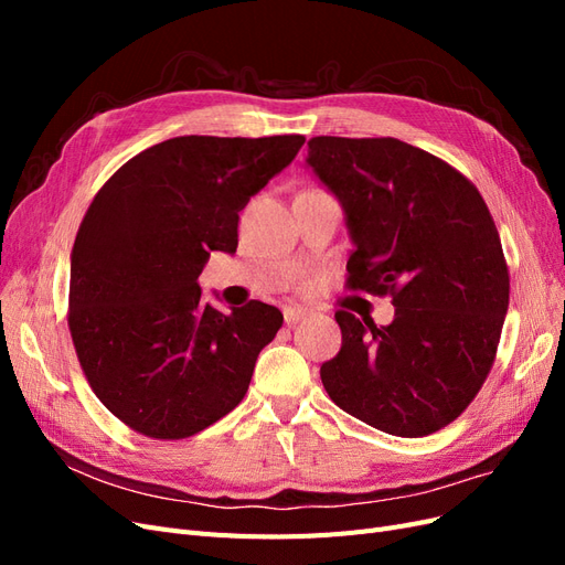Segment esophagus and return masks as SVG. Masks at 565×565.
I'll use <instances>...</instances> for the list:
<instances>
[{"instance_id":"1","label":"esophagus","mask_w":565,"mask_h":565,"mask_svg":"<svg viewBox=\"0 0 565 565\" xmlns=\"http://www.w3.org/2000/svg\"><path fill=\"white\" fill-rule=\"evenodd\" d=\"M285 322L287 324H295V322H299V320H303L306 316H309V311L306 309H297V306H289V309H285Z\"/></svg>"}]
</instances>
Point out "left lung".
I'll return each mask as SVG.
<instances>
[{"label": "left lung", "instance_id": "8db88e82", "mask_svg": "<svg viewBox=\"0 0 565 565\" xmlns=\"http://www.w3.org/2000/svg\"><path fill=\"white\" fill-rule=\"evenodd\" d=\"M306 162L347 212V287L396 306L384 328L334 313L341 349L322 386L374 429L429 436L465 413L498 355L509 268L488 204L446 160L391 136H316Z\"/></svg>", "mask_w": 565, "mask_h": 565}]
</instances>
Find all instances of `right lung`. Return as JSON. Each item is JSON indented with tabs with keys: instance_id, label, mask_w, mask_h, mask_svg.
Here are the masks:
<instances>
[{
	"instance_id": "right-lung-1",
	"label": "right lung",
	"mask_w": 565,
	"mask_h": 565,
	"mask_svg": "<svg viewBox=\"0 0 565 565\" xmlns=\"http://www.w3.org/2000/svg\"><path fill=\"white\" fill-rule=\"evenodd\" d=\"M301 134L177 136L100 185L71 254V328L96 398L136 434L181 440L245 398L282 328L276 306L202 301L210 252L237 247V212L295 160Z\"/></svg>"
}]
</instances>
